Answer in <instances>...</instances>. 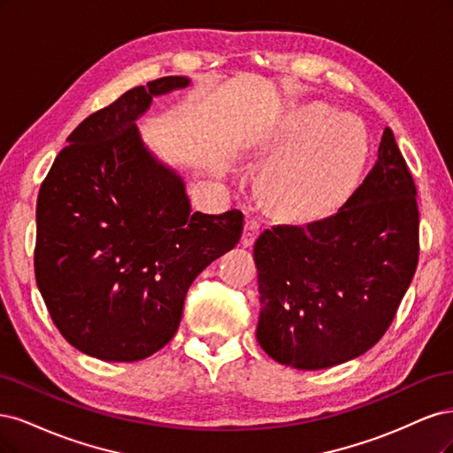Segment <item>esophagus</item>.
I'll return each mask as SVG.
<instances>
[{
    "label": "esophagus",
    "instance_id": "obj_1",
    "mask_svg": "<svg viewBox=\"0 0 453 453\" xmlns=\"http://www.w3.org/2000/svg\"><path fill=\"white\" fill-rule=\"evenodd\" d=\"M257 235H259V222H257V220H252V218H250V220H246V224H244L241 244L246 246V248H250V246L254 244V241H256Z\"/></svg>",
    "mask_w": 453,
    "mask_h": 453
}]
</instances>
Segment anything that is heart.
Instances as JSON below:
<instances>
[{
  "mask_svg": "<svg viewBox=\"0 0 453 453\" xmlns=\"http://www.w3.org/2000/svg\"><path fill=\"white\" fill-rule=\"evenodd\" d=\"M327 107L304 112L299 144L271 173L269 196L294 212H319L352 186L369 150L367 131L354 116H333Z\"/></svg>",
  "mask_w": 453,
  "mask_h": 453,
  "instance_id": "obj_1",
  "label": "heart"
}]
</instances>
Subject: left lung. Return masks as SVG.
I'll use <instances>...</instances> for the list:
<instances>
[{"label": "left lung", "mask_w": 453, "mask_h": 453, "mask_svg": "<svg viewBox=\"0 0 453 453\" xmlns=\"http://www.w3.org/2000/svg\"><path fill=\"white\" fill-rule=\"evenodd\" d=\"M416 194L386 127L374 167L337 212L261 233L254 244L256 337L274 361L327 369L384 337L418 267Z\"/></svg>", "instance_id": "1"}]
</instances>
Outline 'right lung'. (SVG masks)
Returning a JSON list of instances; mask_svg holds the SVG:
<instances>
[{
  "instance_id": "obj_1",
  "label": "right lung",
  "mask_w": 453,
  "mask_h": 453,
  "mask_svg": "<svg viewBox=\"0 0 453 453\" xmlns=\"http://www.w3.org/2000/svg\"><path fill=\"white\" fill-rule=\"evenodd\" d=\"M188 82L156 79L84 119L39 189V291L64 339L97 359L164 348L196 276L241 239L242 212H194L182 179L137 131L154 96Z\"/></svg>"
}]
</instances>
